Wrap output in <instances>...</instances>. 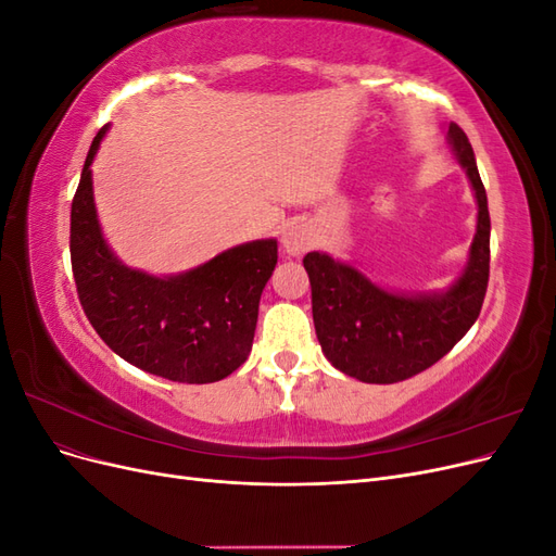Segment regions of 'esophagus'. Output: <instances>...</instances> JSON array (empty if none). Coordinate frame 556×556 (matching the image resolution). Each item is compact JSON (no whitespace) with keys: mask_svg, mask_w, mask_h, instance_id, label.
<instances>
[{"mask_svg":"<svg viewBox=\"0 0 556 556\" xmlns=\"http://www.w3.org/2000/svg\"><path fill=\"white\" fill-rule=\"evenodd\" d=\"M282 245L288 255L299 257L315 245V229L308 223H292L282 233Z\"/></svg>","mask_w":556,"mask_h":556,"instance_id":"1","label":"esophagus"}]
</instances>
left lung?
<instances>
[{"label": "left lung", "instance_id": "obj_1", "mask_svg": "<svg viewBox=\"0 0 556 556\" xmlns=\"http://www.w3.org/2000/svg\"><path fill=\"white\" fill-rule=\"evenodd\" d=\"M447 134L476 190L478 231L466 271L445 294H392L323 252L304 257L317 341L339 371L362 382L392 384L427 371L480 315L490 282V208L468 137L454 123Z\"/></svg>", "mask_w": 556, "mask_h": 556}]
</instances>
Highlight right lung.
<instances>
[{"instance_id": "1", "label": "right lung", "mask_w": 556, "mask_h": 556, "mask_svg": "<svg viewBox=\"0 0 556 556\" xmlns=\"http://www.w3.org/2000/svg\"><path fill=\"white\" fill-rule=\"evenodd\" d=\"M72 201V268L80 306L102 341L143 371L188 384L223 380L248 359L260 296L278 262L274 239L237 245L188 274L155 278L113 257L97 223L90 164Z\"/></svg>"}]
</instances>
